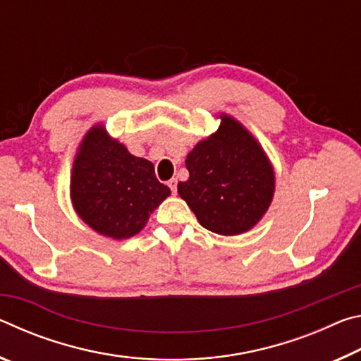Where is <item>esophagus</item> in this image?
Instances as JSON below:
<instances>
[{
	"mask_svg": "<svg viewBox=\"0 0 361 361\" xmlns=\"http://www.w3.org/2000/svg\"><path fill=\"white\" fill-rule=\"evenodd\" d=\"M167 186L170 188V191H172L173 194L176 192V180H175V178H172V180H169V181H167Z\"/></svg>",
	"mask_w": 361,
	"mask_h": 361,
	"instance_id": "34e87169",
	"label": "esophagus"
}]
</instances>
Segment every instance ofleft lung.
I'll list each match as a JSON object with an SVG mask.
<instances>
[{"mask_svg": "<svg viewBox=\"0 0 361 361\" xmlns=\"http://www.w3.org/2000/svg\"><path fill=\"white\" fill-rule=\"evenodd\" d=\"M186 156L189 178L178 183L197 221L219 235H239L266 215L276 191V172L252 132L231 114Z\"/></svg>", "mask_w": 361, "mask_h": 361, "instance_id": "obj_1", "label": "left lung"}]
</instances>
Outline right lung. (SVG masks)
Segmentation results:
<instances>
[{"mask_svg": "<svg viewBox=\"0 0 361 361\" xmlns=\"http://www.w3.org/2000/svg\"><path fill=\"white\" fill-rule=\"evenodd\" d=\"M169 195L152 162L130 154L105 126L85 132L73 161L70 197L89 228L113 240L130 239Z\"/></svg>", "mask_w": 361, "mask_h": 361, "instance_id": "right-lung-1", "label": "right lung"}]
</instances>
